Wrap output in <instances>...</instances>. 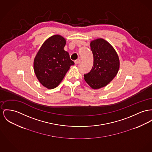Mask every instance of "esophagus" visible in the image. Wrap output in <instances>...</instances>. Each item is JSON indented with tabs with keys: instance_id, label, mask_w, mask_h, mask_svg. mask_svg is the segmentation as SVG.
<instances>
[{
	"instance_id": "1",
	"label": "esophagus",
	"mask_w": 152,
	"mask_h": 152,
	"mask_svg": "<svg viewBox=\"0 0 152 152\" xmlns=\"http://www.w3.org/2000/svg\"><path fill=\"white\" fill-rule=\"evenodd\" d=\"M75 64H79L80 62H81V59H78L77 60H76V61H75Z\"/></svg>"
}]
</instances>
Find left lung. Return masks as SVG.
<instances>
[{"instance_id":"1","label":"left lung","mask_w":152,"mask_h":152,"mask_svg":"<svg viewBox=\"0 0 152 152\" xmlns=\"http://www.w3.org/2000/svg\"><path fill=\"white\" fill-rule=\"evenodd\" d=\"M93 55V66L84 75V80L93 89L107 86L119 71L120 61L118 53L107 41L99 38L91 42Z\"/></svg>"}]
</instances>
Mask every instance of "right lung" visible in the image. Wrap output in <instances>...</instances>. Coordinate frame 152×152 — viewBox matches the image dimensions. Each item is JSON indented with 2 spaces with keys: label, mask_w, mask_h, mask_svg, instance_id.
<instances>
[{
  "label": "right lung",
  "mask_w": 152,
  "mask_h": 152,
  "mask_svg": "<svg viewBox=\"0 0 152 152\" xmlns=\"http://www.w3.org/2000/svg\"><path fill=\"white\" fill-rule=\"evenodd\" d=\"M66 39L55 34L44 41L33 62L34 71L42 86L52 89L56 88L74 62L69 52L64 50Z\"/></svg>",
  "instance_id": "add662e5"
}]
</instances>
